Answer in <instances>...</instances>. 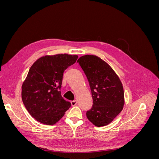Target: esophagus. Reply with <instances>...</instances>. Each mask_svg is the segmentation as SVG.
<instances>
[{"label": "esophagus", "mask_w": 159, "mask_h": 159, "mask_svg": "<svg viewBox=\"0 0 159 159\" xmlns=\"http://www.w3.org/2000/svg\"><path fill=\"white\" fill-rule=\"evenodd\" d=\"M71 103L72 106H75V105H76L77 103H78V102H77V100H74V101H72Z\"/></svg>", "instance_id": "obj_1"}]
</instances>
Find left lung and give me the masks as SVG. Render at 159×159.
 I'll list each match as a JSON object with an SVG mask.
<instances>
[{"label":"left lung","instance_id":"obj_1","mask_svg":"<svg viewBox=\"0 0 159 159\" xmlns=\"http://www.w3.org/2000/svg\"><path fill=\"white\" fill-rule=\"evenodd\" d=\"M87 76L93 101L87 111L89 121L96 127L107 125L123 109L124 90L119 77L106 61L94 55L77 61Z\"/></svg>","mask_w":159,"mask_h":159}]
</instances>
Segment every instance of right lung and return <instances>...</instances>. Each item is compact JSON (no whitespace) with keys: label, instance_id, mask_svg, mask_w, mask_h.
Here are the masks:
<instances>
[{"label":"right lung","instance_id":"1","mask_svg":"<svg viewBox=\"0 0 159 159\" xmlns=\"http://www.w3.org/2000/svg\"><path fill=\"white\" fill-rule=\"evenodd\" d=\"M78 56L46 55L32 64L22 85V99L32 117L52 125L63 117L71 103L64 99L60 88L65 70L75 63Z\"/></svg>","mask_w":159,"mask_h":159}]
</instances>
